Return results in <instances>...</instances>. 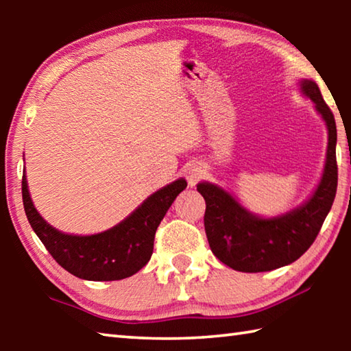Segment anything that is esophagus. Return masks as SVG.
Here are the masks:
<instances>
[{"label":"esophagus","instance_id":"1","mask_svg":"<svg viewBox=\"0 0 351 351\" xmlns=\"http://www.w3.org/2000/svg\"><path fill=\"white\" fill-rule=\"evenodd\" d=\"M204 176V167H201L199 164H192L190 167L187 169V182L189 186H195L201 178Z\"/></svg>","mask_w":351,"mask_h":351}]
</instances>
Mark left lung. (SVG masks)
I'll list each match as a JSON object with an SVG mask.
<instances>
[{
  "instance_id": "obj_1",
  "label": "left lung",
  "mask_w": 351,
  "mask_h": 351,
  "mask_svg": "<svg viewBox=\"0 0 351 351\" xmlns=\"http://www.w3.org/2000/svg\"><path fill=\"white\" fill-rule=\"evenodd\" d=\"M300 91L313 100L328 130L322 178L310 199L283 215L261 218L245 209L232 195L212 182H199L206 199L204 229L215 257L241 272H265L293 263L316 240L337 189L336 122L316 82L300 80Z\"/></svg>"
}]
</instances>
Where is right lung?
Returning a JSON list of instances; mask_svg holds the SVG:
<instances>
[{
    "instance_id": "1",
    "label": "right lung",
    "mask_w": 351,
    "mask_h": 351,
    "mask_svg": "<svg viewBox=\"0 0 351 351\" xmlns=\"http://www.w3.org/2000/svg\"><path fill=\"white\" fill-rule=\"evenodd\" d=\"M187 182L184 178L150 195L133 213L105 232L71 235L52 228L35 209L23 173V206L34 232L63 269L93 282L122 280L144 268L153 254L154 234Z\"/></svg>"
}]
</instances>
